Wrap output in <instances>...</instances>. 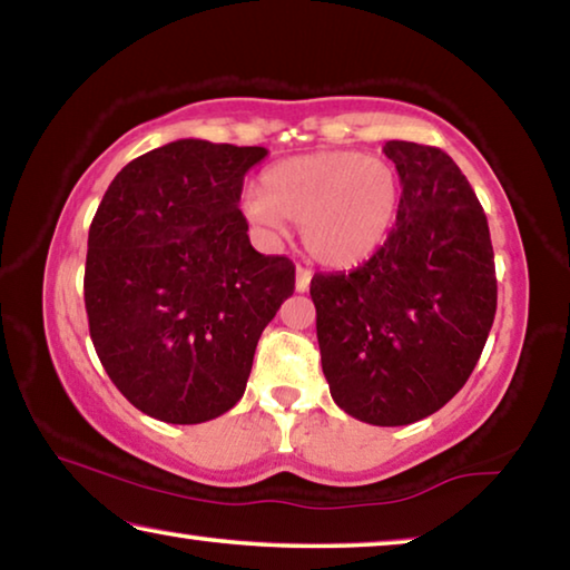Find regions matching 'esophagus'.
<instances>
[{
  "label": "esophagus",
  "mask_w": 570,
  "mask_h": 570,
  "mask_svg": "<svg viewBox=\"0 0 570 570\" xmlns=\"http://www.w3.org/2000/svg\"><path fill=\"white\" fill-rule=\"evenodd\" d=\"M312 284V272L306 266H296V292H306Z\"/></svg>",
  "instance_id": "obj_1"
}]
</instances>
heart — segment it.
Wrapping results in <instances>:
<instances>
[{"label":"heart","mask_w":570,"mask_h":570,"mask_svg":"<svg viewBox=\"0 0 570 570\" xmlns=\"http://www.w3.org/2000/svg\"><path fill=\"white\" fill-rule=\"evenodd\" d=\"M392 166L360 150H322L268 168L262 190L244 198V216L268 238L304 226V246L330 268L364 264L390 238L400 210Z\"/></svg>","instance_id":"heart-1"}]
</instances>
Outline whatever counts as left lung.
Listing matches in <instances>:
<instances>
[{
  "label": "left lung",
  "mask_w": 570,
  "mask_h": 570,
  "mask_svg": "<svg viewBox=\"0 0 570 570\" xmlns=\"http://www.w3.org/2000/svg\"><path fill=\"white\" fill-rule=\"evenodd\" d=\"M400 173L397 224L350 274H314L330 392L352 417L397 428L438 412L475 370L495 320L485 210L448 153L384 146Z\"/></svg>",
  "instance_id": "1"
}]
</instances>
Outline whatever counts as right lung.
Masks as SVG:
<instances>
[{"label": "right lung", "mask_w": 570, "mask_h": 570, "mask_svg": "<svg viewBox=\"0 0 570 570\" xmlns=\"http://www.w3.org/2000/svg\"><path fill=\"white\" fill-rule=\"evenodd\" d=\"M268 156L173 140L130 160L88 236L85 308L100 362L132 407L198 424L244 397L258 336L294 294V264L250 246L244 176Z\"/></svg>", "instance_id": "1"}]
</instances>
